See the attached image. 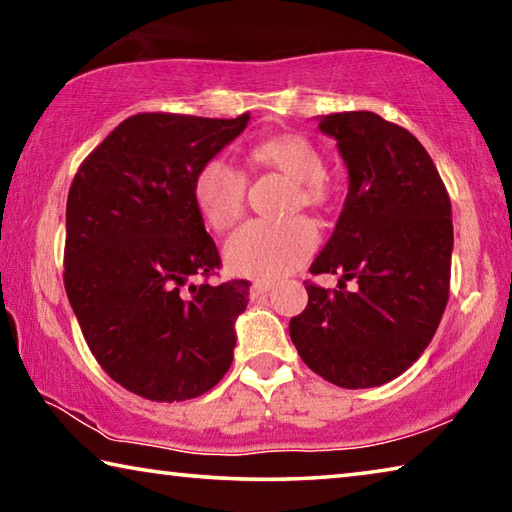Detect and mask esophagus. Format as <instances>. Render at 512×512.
<instances>
[{
    "label": "esophagus",
    "instance_id": "34e87169",
    "mask_svg": "<svg viewBox=\"0 0 512 512\" xmlns=\"http://www.w3.org/2000/svg\"><path fill=\"white\" fill-rule=\"evenodd\" d=\"M273 289V282H262V280H257V282H253V287H250V296H264V293H268Z\"/></svg>",
    "mask_w": 512,
    "mask_h": 512
}]
</instances>
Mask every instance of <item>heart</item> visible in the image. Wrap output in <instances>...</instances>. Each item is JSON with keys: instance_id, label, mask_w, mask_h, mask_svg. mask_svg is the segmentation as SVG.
I'll list each match as a JSON object with an SVG mask.
<instances>
[{"instance_id": "1", "label": "heart", "mask_w": 512, "mask_h": 512, "mask_svg": "<svg viewBox=\"0 0 512 512\" xmlns=\"http://www.w3.org/2000/svg\"><path fill=\"white\" fill-rule=\"evenodd\" d=\"M253 169H273L293 180L291 210L325 207L334 189L325 176V158L318 146L298 133L266 137L248 151ZM192 196L196 210L212 230L223 232L244 214L246 176L237 167L214 158L198 169ZM318 232L307 219L253 221L225 244V264L235 275L273 282L289 275L314 253Z\"/></svg>"}]
</instances>
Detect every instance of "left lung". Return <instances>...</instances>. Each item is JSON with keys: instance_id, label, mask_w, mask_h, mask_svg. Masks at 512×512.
<instances>
[{"instance_id": "8db88e82", "label": "left lung", "mask_w": 512, "mask_h": 512, "mask_svg": "<svg viewBox=\"0 0 512 512\" xmlns=\"http://www.w3.org/2000/svg\"><path fill=\"white\" fill-rule=\"evenodd\" d=\"M348 169V196L309 271L339 275V289L307 284L291 318L300 359L341 388L400 377L427 350L447 307L452 203L424 146L375 112L318 117ZM355 280L348 292L344 282Z\"/></svg>"}]
</instances>
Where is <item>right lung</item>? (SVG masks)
I'll return each instance as SVG.
<instances>
[{"label":"right lung","instance_id":"1","mask_svg":"<svg viewBox=\"0 0 512 512\" xmlns=\"http://www.w3.org/2000/svg\"><path fill=\"white\" fill-rule=\"evenodd\" d=\"M248 121V112L237 119L128 117L69 187V305L101 368L146 400H192L219 384L232 363L248 282H192L221 266L192 185Z\"/></svg>","mask_w":512,"mask_h":512}]
</instances>
